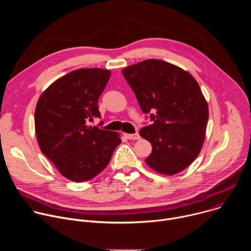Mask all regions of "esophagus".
<instances>
[{
	"mask_svg": "<svg viewBox=\"0 0 251 251\" xmlns=\"http://www.w3.org/2000/svg\"><path fill=\"white\" fill-rule=\"evenodd\" d=\"M125 137L129 140H138L140 139V135L139 133H135V134H124Z\"/></svg>",
	"mask_w": 251,
	"mask_h": 251,
	"instance_id": "obj_1",
	"label": "esophagus"
}]
</instances>
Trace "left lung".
<instances>
[{
	"label": "left lung",
	"mask_w": 251,
	"mask_h": 251,
	"mask_svg": "<svg viewBox=\"0 0 251 251\" xmlns=\"http://www.w3.org/2000/svg\"><path fill=\"white\" fill-rule=\"evenodd\" d=\"M122 74L142 111L153 124L140 135L152 145L146 164L159 174L176 175L189 167L204 142L208 106L199 83L188 71L160 59L125 67Z\"/></svg>",
	"instance_id": "8db88e82"
}]
</instances>
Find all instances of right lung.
<instances>
[{
  "mask_svg": "<svg viewBox=\"0 0 251 251\" xmlns=\"http://www.w3.org/2000/svg\"><path fill=\"white\" fill-rule=\"evenodd\" d=\"M110 70L80 68L51 83L41 95L34 112L41 151L70 181H89L101 173L121 143L117 132L88 126L100 118L98 98Z\"/></svg>",
  "mask_w": 251,
  "mask_h": 251,
  "instance_id": "right-lung-1",
  "label": "right lung"
}]
</instances>
